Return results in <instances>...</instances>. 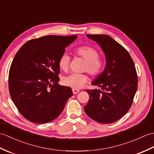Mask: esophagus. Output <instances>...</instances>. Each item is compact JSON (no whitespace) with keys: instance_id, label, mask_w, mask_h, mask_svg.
<instances>
[{"instance_id":"34e87169","label":"esophagus","mask_w":154,"mask_h":154,"mask_svg":"<svg viewBox=\"0 0 154 154\" xmlns=\"http://www.w3.org/2000/svg\"><path fill=\"white\" fill-rule=\"evenodd\" d=\"M72 91H73V93L74 94H77L79 92V91L78 90V89H72Z\"/></svg>"}]
</instances>
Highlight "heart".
Masks as SVG:
<instances>
[{
	"mask_svg": "<svg viewBox=\"0 0 154 154\" xmlns=\"http://www.w3.org/2000/svg\"><path fill=\"white\" fill-rule=\"evenodd\" d=\"M75 54L85 61L83 71L87 72L92 77H96L100 74L104 68L105 63L99 57L97 50L89 46H81L77 48ZM70 57L64 52L60 56L58 60L60 68L63 71H67L69 67ZM88 77L85 74L71 73L62 77V83L74 89L80 88L87 83Z\"/></svg>",
	"mask_w": 154,
	"mask_h": 154,
	"instance_id": "obj_1",
	"label": "heart"
}]
</instances>
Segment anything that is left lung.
I'll return each mask as SVG.
<instances>
[{
	"label": "left lung",
	"instance_id": "8db88e82",
	"mask_svg": "<svg viewBox=\"0 0 154 154\" xmlns=\"http://www.w3.org/2000/svg\"><path fill=\"white\" fill-rule=\"evenodd\" d=\"M87 36L101 46L106 66L92 83L102 91L86 90L90 98L85 112L98 123H112L127 113L133 103L138 87L137 70L129 53L112 37L106 35Z\"/></svg>",
	"mask_w": 154,
	"mask_h": 154
}]
</instances>
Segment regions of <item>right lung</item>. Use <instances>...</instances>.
I'll list each match as a JSON object with an SVG mask.
<instances>
[{"label":"right lung","instance_id":"1","mask_svg":"<svg viewBox=\"0 0 154 154\" xmlns=\"http://www.w3.org/2000/svg\"><path fill=\"white\" fill-rule=\"evenodd\" d=\"M77 35H48L26 42L12 61L9 92L20 113L35 123H46L62 113L73 92L58 84V60Z\"/></svg>","mask_w":154,"mask_h":154}]
</instances>
